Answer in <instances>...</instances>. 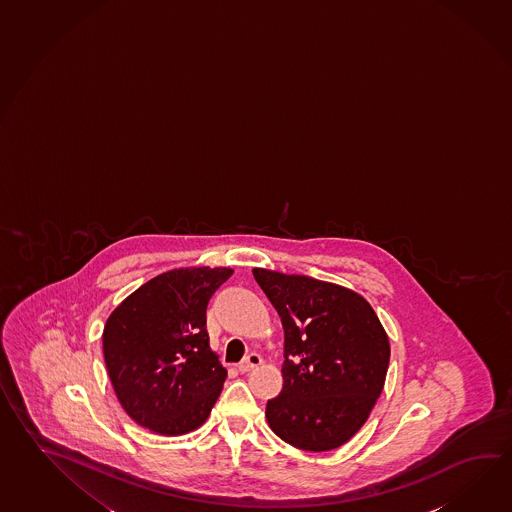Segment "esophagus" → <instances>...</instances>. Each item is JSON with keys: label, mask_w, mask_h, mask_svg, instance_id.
I'll list each match as a JSON object with an SVG mask.
<instances>
[{"label": "esophagus", "mask_w": 512, "mask_h": 512, "mask_svg": "<svg viewBox=\"0 0 512 512\" xmlns=\"http://www.w3.org/2000/svg\"><path fill=\"white\" fill-rule=\"evenodd\" d=\"M262 365V357L259 354H255V352H251L242 363L239 365V370L242 374H246V372H251L253 368H257V366Z\"/></svg>", "instance_id": "34e87169"}]
</instances>
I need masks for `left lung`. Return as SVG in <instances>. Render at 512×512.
<instances>
[{"label":"left lung","instance_id":"obj_1","mask_svg":"<svg viewBox=\"0 0 512 512\" xmlns=\"http://www.w3.org/2000/svg\"><path fill=\"white\" fill-rule=\"evenodd\" d=\"M284 328L273 432L297 449H339L365 425L385 386L390 343L363 295L334 282L253 268Z\"/></svg>","mask_w":512,"mask_h":512}]
</instances>
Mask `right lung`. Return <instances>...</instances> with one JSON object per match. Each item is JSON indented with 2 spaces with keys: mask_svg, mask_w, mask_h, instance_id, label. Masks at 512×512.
I'll return each mask as SVG.
<instances>
[{
  "mask_svg": "<svg viewBox=\"0 0 512 512\" xmlns=\"http://www.w3.org/2000/svg\"><path fill=\"white\" fill-rule=\"evenodd\" d=\"M231 268L189 266L160 273L127 295L102 334L107 374L127 416L182 436L206 423L228 370L209 346V297Z\"/></svg>",
  "mask_w": 512,
  "mask_h": 512,
  "instance_id": "obj_1",
  "label": "right lung"
}]
</instances>
